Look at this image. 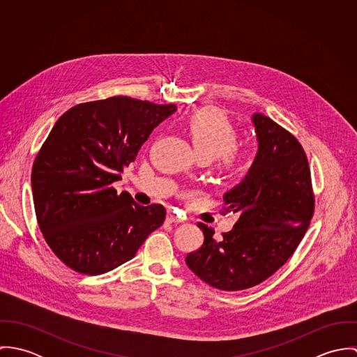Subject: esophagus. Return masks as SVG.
<instances>
[{
  "label": "esophagus",
  "mask_w": 357,
  "mask_h": 357,
  "mask_svg": "<svg viewBox=\"0 0 357 357\" xmlns=\"http://www.w3.org/2000/svg\"><path fill=\"white\" fill-rule=\"evenodd\" d=\"M167 221L169 222H172V224H178V222H183L184 221V218L181 217V215H178V214H176L174 211H170L169 214H167Z\"/></svg>",
  "instance_id": "obj_1"
}]
</instances>
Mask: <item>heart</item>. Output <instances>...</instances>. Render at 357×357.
Here are the masks:
<instances>
[{"label":"heart","mask_w":357,"mask_h":357,"mask_svg":"<svg viewBox=\"0 0 357 357\" xmlns=\"http://www.w3.org/2000/svg\"><path fill=\"white\" fill-rule=\"evenodd\" d=\"M187 132L198 156L218 159L220 169L229 176L242 174L250 165V147L236 146L238 130L215 108H202L187 119Z\"/></svg>","instance_id":"obj_1"}]
</instances>
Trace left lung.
Returning a JSON list of instances; mask_svg holds the SVG:
<instances>
[{"label":"left lung","mask_w":357,"mask_h":357,"mask_svg":"<svg viewBox=\"0 0 357 357\" xmlns=\"http://www.w3.org/2000/svg\"><path fill=\"white\" fill-rule=\"evenodd\" d=\"M258 153L245 180L224 195L222 214L238 221L220 241L204 222V245L185 257L188 268L211 287L238 291L259 284L293 255L314 211L305 151L271 118L255 114Z\"/></svg>","instance_id":"1"}]
</instances>
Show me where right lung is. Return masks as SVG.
Listing matches in <instances>:
<instances>
[{
    "instance_id": "right-lung-1",
    "label": "right lung",
    "mask_w": 357,
    "mask_h": 357,
    "mask_svg": "<svg viewBox=\"0 0 357 357\" xmlns=\"http://www.w3.org/2000/svg\"><path fill=\"white\" fill-rule=\"evenodd\" d=\"M174 104L128 96L81 102L66 111L37 153L31 187L45 242L68 268L100 275L132 259L166 217L111 185L137 156Z\"/></svg>"
}]
</instances>
